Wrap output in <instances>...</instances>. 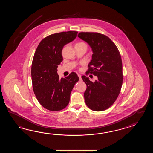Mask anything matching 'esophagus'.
<instances>
[{"label":"esophagus","mask_w":153,"mask_h":153,"mask_svg":"<svg viewBox=\"0 0 153 153\" xmlns=\"http://www.w3.org/2000/svg\"><path fill=\"white\" fill-rule=\"evenodd\" d=\"M78 76L79 78H80V79H81V75L80 74H78Z\"/></svg>","instance_id":"34e87169"}]
</instances>
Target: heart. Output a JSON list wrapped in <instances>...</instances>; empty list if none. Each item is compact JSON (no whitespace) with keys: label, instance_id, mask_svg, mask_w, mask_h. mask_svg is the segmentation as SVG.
<instances>
[{"label":"heart","instance_id":"b5f03b06","mask_svg":"<svg viewBox=\"0 0 153 153\" xmlns=\"http://www.w3.org/2000/svg\"><path fill=\"white\" fill-rule=\"evenodd\" d=\"M76 44H85V42H77Z\"/></svg>","mask_w":153,"mask_h":153}]
</instances>
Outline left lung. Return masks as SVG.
Returning <instances> with one entry per match:
<instances>
[{
  "label": "left lung",
  "mask_w": 153,
  "mask_h": 153,
  "mask_svg": "<svg viewBox=\"0 0 153 153\" xmlns=\"http://www.w3.org/2000/svg\"><path fill=\"white\" fill-rule=\"evenodd\" d=\"M78 36L88 42L93 54L86 74L97 76L94 82L85 75L81 76L86 84L85 103L92 111H101L112 105L120 94L123 81L120 53L109 37L96 32H80Z\"/></svg>",
  "instance_id": "left-lung-1"
}]
</instances>
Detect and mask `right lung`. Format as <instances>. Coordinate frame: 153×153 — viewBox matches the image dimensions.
Listing matches in <instances>:
<instances>
[{"label":"right lung","mask_w":153,"mask_h":153,"mask_svg":"<svg viewBox=\"0 0 153 153\" xmlns=\"http://www.w3.org/2000/svg\"><path fill=\"white\" fill-rule=\"evenodd\" d=\"M77 31L52 34L40 42L33 59V90L39 103L52 111H61L70 101L72 89L79 78L75 72L59 78L57 67L63 61V46L76 38Z\"/></svg>","instance_id":"right-lung-1"}]
</instances>
